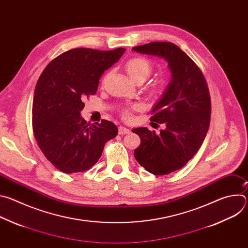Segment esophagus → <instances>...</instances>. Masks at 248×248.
<instances>
[{
  "label": "esophagus",
  "mask_w": 248,
  "mask_h": 248,
  "mask_svg": "<svg viewBox=\"0 0 248 248\" xmlns=\"http://www.w3.org/2000/svg\"><path fill=\"white\" fill-rule=\"evenodd\" d=\"M129 129L124 127V126H119V134H125L128 133Z\"/></svg>",
  "instance_id": "esophagus-1"
}]
</instances>
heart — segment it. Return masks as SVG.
<instances>
[{"label": "heart", "instance_id": "1", "mask_svg": "<svg viewBox=\"0 0 248 248\" xmlns=\"http://www.w3.org/2000/svg\"><path fill=\"white\" fill-rule=\"evenodd\" d=\"M124 67H125L127 75L133 81H136L138 79L144 80L151 73L152 63L148 59H146L144 57L134 56V57L129 58L125 62ZM139 108H140V106L138 104H134V105L129 106V107L124 108L122 110L123 118L126 121H130L132 119V116H131L132 111L138 110Z\"/></svg>", "mask_w": 248, "mask_h": 248}]
</instances>
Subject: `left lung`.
<instances>
[{
	"instance_id": "8db88e82",
	"label": "left lung",
	"mask_w": 248,
	"mask_h": 248,
	"mask_svg": "<svg viewBox=\"0 0 248 248\" xmlns=\"http://www.w3.org/2000/svg\"><path fill=\"white\" fill-rule=\"evenodd\" d=\"M133 50L164 58L171 72V81L150 118L166 128L160 133L132 129L141 139L134 150L139 165L153 174H168L185 167L203 143L211 116L208 85L197 64L173 43L151 42Z\"/></svg>"
}]
</instances>
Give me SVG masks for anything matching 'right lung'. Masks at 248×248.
I'll return each instance as SVG.
<instances>
[{
    "mask_svg": "<svg viewBox=\"0 0 248 248\" xmlns=\"http://www.w3.org/2000/svg\"><path fill=\"white\" fill-rule=\"evenodd\" d=\"M125 51L76 48L55 58L35 87L32 128L48 161L65 173L85 171L102 155L105 143L116 137L118 127L102 120L90 124L80 117L83 100L95 95L105 70Z\"/></svg>",
    "mask_w": 248,
    "mask_h": 248,
    "instance_id": "add662e5",
    "label": "right lung"
}]
</instances>
